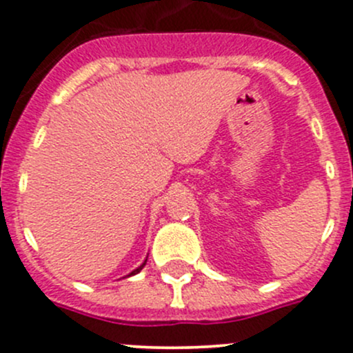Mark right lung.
<instances>
[{
    "mask_svg": "<svg viewBox=\"0 0 353 353\" xmlns=\"http://www.w3.org/2000/svg\"><path fill=\"white\" fill-rule=\"evenodd\" d=\"M145 263H146V260H145V262H143V263H141V265H139V268H136V269H134V271H132V272H129V274H128V278H129V276H134V274H138V272H139V271H141V269H143V268H145Z\"/></svg>",
    "mask_w": 353,
    "mask_h": 353,
    "instance_id": "1",
    "label": "right lung"
}]
</instances>
